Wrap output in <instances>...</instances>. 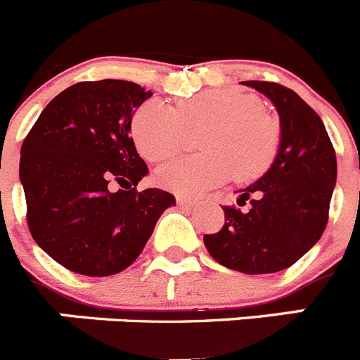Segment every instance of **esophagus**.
<instances>
[{
	"instance_id": "34e87169",
	"label": "esophagus",
	"mask_w": 360,
	"mask_h": 360,
	"mask_svg": "<svg viewBox=\"0 0 360 360\" xmlns=\"http://www.w3.org/2000/svg\"><path fill=\"white\" fill-rule=\"evenodd\" d=\"M176 202H178V205H180V207H193V205L196 203V200L187 198V196H178Z\"/></svg>"
}]
</instances>
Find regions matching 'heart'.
I'll use <instances>...</instances> for the list:
<instances>
[{"instance_id": "b5f03b06", "label": "heart", "mask_w": 360, "mask_h": 360, "mask_svg": "<svg viewBox=\"0 0 360 360\" xmlns=\"http://www.w3.org/2000/svg\"><path fill=\"white\" fill-rule=\"evenodd\" d=\"M263 111L262 101L254 95L212 88L182 98L176 110L148 101L133 115L131 135L142 157L160 162L184 148L187 128L207 124L200 136V149L205 153L174 158L157 174L165 189L196 196L224 184L231 174L252 180L272 164L279 131Z\"/></svg>"}]
</instances>
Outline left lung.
<instances>
[{"instance_id": "8db88e82", "label": "left lung", "mask_w": 360, "mask_h": 360, "mask_svg": "<svg viewBox=\"0 0 360 360\" xmlns=\"http://www.w3.org/2000/svg\"><path fill=\"white\" fill-rule=\"evenodd\" d=\"M272 101L281 141L270 169L224 207L225 224L203 243L219 265L243 274H272L294 265L323 236L337 180V160L323 120L294 90L278 82L243 81Z\"/></svg>"}]
</instances>
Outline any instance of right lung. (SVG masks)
I'll list each match as a JSON object with an SVG mask.
<instances>
[{
	"instance_id": "right-lung-1",
	"label": "right lung",
	"mask_w": 360,
	"mask_h": 360,
	"mask_svg": "<svg viewBox=\"0 0 360 360\" xmlns=\"http://www.w3.org/2000/svg\"><path fill=\"white\" fill-rule=\"evenodd\" d=\"M151 95L129 81L77 82L50 101L23 141L28 229L72 272L104 278L128 269L176 203L167 191H136L148 165L129 131Z\"/></svg>"
}]
</instances>
